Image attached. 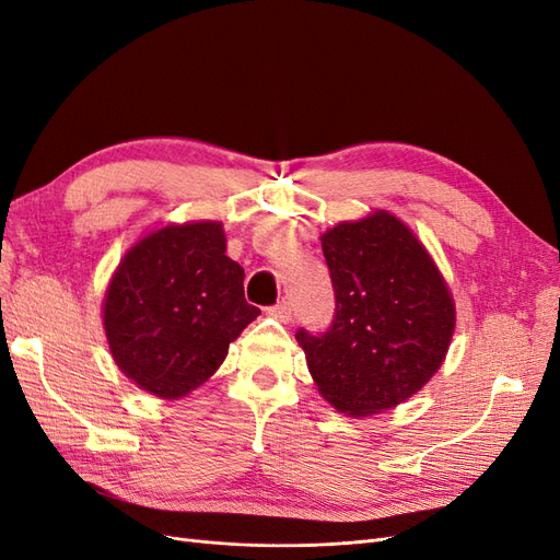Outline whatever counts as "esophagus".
<instances>
[{
	"instance_id": "34e87169",
	"label": "esophagus",
	"mask_w": 560,
	"mask_h": 560,
	"mask_svg": "<svg viewBox=\"0 0 560 560\" xmlns=\"http://www.w3.org/2000/svg\"><path fill=\"white\" fill-rule=\"evenodd\" d=\"M268 315L280 319V322H290L292 319V306L287 301H280V303H276V306L268 308Z\"/></svg>"
}]
</instances>
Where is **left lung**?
I'll list each match as a JSON object with an SVG mask.
<instances>
[{"label":"left lung","instance_id":"1","mask_svg":"<svg viewBox=\"0 0 560 560\" xmlns=\"http://www.w3.org/2000/svg\"><path fill=\"white\" fill-rule=\"evenodd\" d=\"M336 313L296 331L308 371L336 411L366 418L413 397L444 364L455 301L430 252L399 217L376 210L322 233Z\"/></svg>","mask_w":560,"mask_h":560}]
</instances>
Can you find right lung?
Wrapping results in <instances>:
<instances>
[{"label": "right lung", "instance_id": "obj_1", "mask_svg": "<svg viewBox=\"0 0 560 560\" xmlns=\"http://www.w3.org/2000/svg\"><path fill=\"white\" fill-rule=\"evenodd\" d=\"M226 257L222 222L165 224L118 261L103 301L109 352L126 378L159 399L194 393L261 313Z\"/></svg>", "mask_w": 560, "mask_h": 560}]
</instances>
